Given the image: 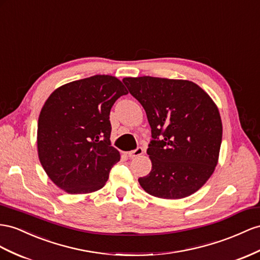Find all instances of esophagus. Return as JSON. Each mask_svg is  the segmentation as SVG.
Returning <instances> with one entry per match:
<instances>
[{
  "label": "esophagus",
  "instance_id": "obj_1",
  "mask_svg": "<svg viewBox=\"0 0 260 260\" xmlns=\"http://www.w3.org/2000/svg\"><path fill=\"white\" fill-rule=\"evenodd\" d=\"M143 152H144V149H143L142 147H137L135 150H132V151L127 152V155H128L129 158L133 159V158H135V157H138V156L143 155Z\"/></svg>",
  "mask_w": 260,
  "mask_h": 260
}]
</instances>
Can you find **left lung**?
<instances>
[{
	"instance_id": "left-lung-1",
	"label": "left lung",
	"mask_w": 260,
	"mask_h": 260,
	"mask_svg": "<svg viewBox=\"0 0 260 260\" xmlns=\"http://www.w3.org/2000/svg\"><path fill=\"white\" fill-rule=\"evenodd\" d=\"M123 83L143 105L151 127V170L138 179L141 187L169 200L194 193L218 161L223 127L216 104L188 80L144 76L124 78Z\"/></svg>"
}]
</instances>
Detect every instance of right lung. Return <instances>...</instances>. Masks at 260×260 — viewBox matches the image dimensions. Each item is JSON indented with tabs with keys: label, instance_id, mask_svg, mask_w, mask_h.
Returning <instances> with one entry per match:
<instances>
[{
	"label": "right lung",
	"instance_id": "right-lung-1",
	"mask_svg": "<svg viewBox=\"0 0 260 260\" xmlns=\"http://www.w3.org/2000/svg\"><path fill=\"white\" fill-rule=\"evenodd\" d=\"M127 93L117 78L96 75L59 86L46 100L38 118V157L67 193H91L108 181L121 158L111 146L110 112Z\"/></svg>",
	"mask_w": 260,
	"mask_h": 260
}]
</instances>
